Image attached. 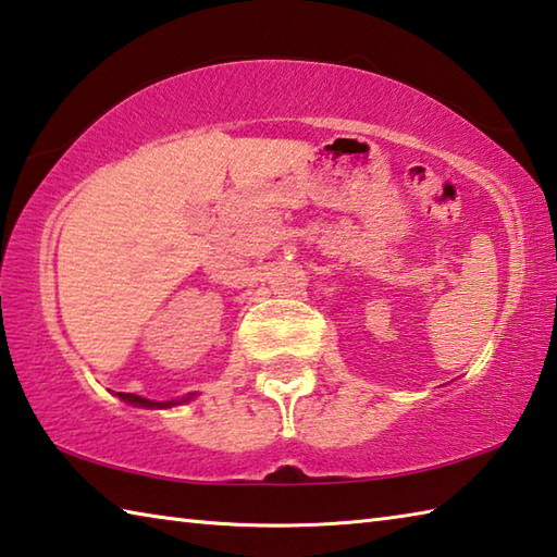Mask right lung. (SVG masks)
Instances as JSON below:
<instances>
[{
	"label": "right lung",
	"instance_id": "obj_1",
	"mask_svg": "<svg viewBox=\"0 0 557 557\" xmlns=\"http://www.w3.org/2000/svg\"><path fill=\"white\" fill-rule=\"evenodd\" d=\"M119 399H124L128 404H136V407H146V409H170V407H177V404H185L191 399L189 397H182V399H173V401H153V399H146V397H138V394H128V392H116Z\"/></svg>",
	"mask_w": 557,
	"mask_h": 557
}]
</instances>
